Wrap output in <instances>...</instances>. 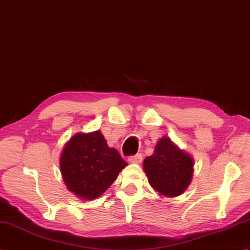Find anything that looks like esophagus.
Returning a JSON list of instances; mask_svg holds the SVG:
<instances>
[{
	"label": "esophagus",
	"mask_w": 250,
	"mask_h": 250,
	"mask_svg": "<svg viewBox=\"0 0 250 250\" xmlns=\"http://www.w3.org/2000/svg\"><path fill=\"white\" fill-rule=\"evenodd\" d=\"M127 161L130 162V163H134V164H139L141 162L143 161V155L141 153H137L135 155H132V156H129V159H127Z\"/></svg>",
	"instance_id": "1"
}]
</instances>
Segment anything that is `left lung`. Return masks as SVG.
<instances>
[{
    "label": "left lung",
    "instance_id": "left-lung-1",
    "mask_svg": "<svg viewBox=\"0 0 250 250\" xmlns=\"http://www.w3.org/2000/svg\"><path fill=\"white\" fill-rule=\"evenodd\" d=\"M194 160L164 136L156 144L152 155L144 161V170L159 194L176 197L183 194L191 182Z\"/></svg>",
    "mask_w": 250,
    "mask_h": 250
}]
</instances>
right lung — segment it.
<instances>
[{
  "label": "right lung",
  "instance_id": "1",
  "mask_svg": "<svg viewBox=\"0 0 250 250\" xmlns=\"http://www.w3.org/2000/svg\"><path fill=\"white\" fill-rule=\"evenodd\" d=\"M126 165L117 150L107 146L99 130L73 135L60 160L67 188L85 200L100 197Z\"/></svg>",
  "mask_w": 250,
  "mask_h": 250
}]
</instances>
